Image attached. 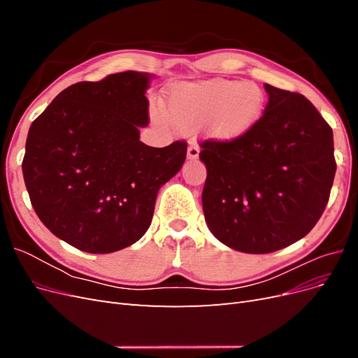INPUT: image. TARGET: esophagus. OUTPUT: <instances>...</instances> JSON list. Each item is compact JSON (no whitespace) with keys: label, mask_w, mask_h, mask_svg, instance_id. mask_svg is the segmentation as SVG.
<instances>
[{"label":"esophagus","mask_w":358,"mask_h":358,"mask_svg":"<svg viewBox=\"0 0 358 358\" xmlns=\"http://www.w3.org/2000/svg\"><path fill=\"white\" fill-rule=\"evenodd\" d=\"M200 154V148L197 145H189L188 146V158L189 159H197Z\"/></svg>","instance_id":"obj_1"}]
</instances>
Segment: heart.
I'll list each match as a JSON object with an SVG mask.
<instances>
[{"instance_id":"1","label":"heart","mask_w":358,"mask_h":358,"mask_svg":"<svg viewBox=\"0 0 358 358\" xmlns=\"http://www.w3.org/2000/svg\"><path fill=\"white\" fill-rule=\"evenodd\" d=\"M266 94L254 82L209 80L185 83L173 88L167 99L171 122L180 129H197L208 125L220 138H237L246 134L263 116ZM155 119L167 117L155 110Z\"/></svg>"}]
</instances>
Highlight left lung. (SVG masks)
<instances>
[{
    "label": "left lung",
    "instance_id": "8db88e82",
    "mask_svg": "<svg viewBox=\"0 0 358 358\" xmlns=\"http://www.w3.org/2000/svg\"><path fill=\"white\" fill-rule=\"evenodd\" d=\"M266 110L246 134L200 142L203 212L216 239L268 254L305 237L326 209L336 173L333 129L306 96L266 83Z\"/></svg>",
    "mask_w": 358,
    "mask_h": 358
}]
</instances>
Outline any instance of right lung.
I'll return each mask as SVG.
<instances>
[{
    "label": "right lung",
    "mask_w": 358,
    "mask_h": 358,
    "mask_svg": "<svg viewBox=\"0 0 358 358\" xmlns=\"http://www.w3.org/2000/svg\"><path fill=\"white\" fill-rule=\"evenodd\" d=\"M149 74L124 71L59 92L31 124L22 171L40 221L90 254L136 243L152 222L157 192L180 170L187 142H140L149 122Z\"/></svg>",
    "instance_id": "obj_1"
}]
</instances>
